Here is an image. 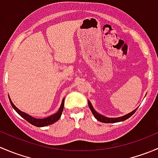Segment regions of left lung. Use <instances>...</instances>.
I'll list each match as a JSON object with an SVG mask.
<instances>
[{
    "instance_id": "8db88e82",
    "label": "left lung",
    "mask_w": 158,
    "mask_h": 158,
    "mask_svg": "<svg viewBox=\"0 0 158 158\" xmlns=\"http://www.w3.org/2000/svg\"><path fill=\"white\" fill-rule=\"evenodd\" d=\"M88 105H89V107L90 110H91L92 113L93 114V116H95V118H96V120H99V122H102V123H117V122H121V121H124V120H127L128 118L131 117V116H132L133 114H134V113L136 112V110H137V109H135L134 110H133L132 112H131V113H127V114L124 115V116H120V117H117V118H110V117H106V116H102V115L99 114V113H98L96 111V110L93 109V106H92L91 102H89V101L88 100Z\"/></svg>"
}]
</instances>
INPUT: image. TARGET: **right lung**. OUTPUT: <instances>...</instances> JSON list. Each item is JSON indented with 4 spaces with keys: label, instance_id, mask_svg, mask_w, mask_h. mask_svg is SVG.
Masks as SVG:
<instances>
[{
    "label": "right lung",
    "instance_id": "1",
    "mask_svg": "<svg viewBox=\"0 0 158 158\" xmlns=\"http://www.w3.org/2000/svg\"><path fill=\"white\" fill-rule=\"evenodd\" d=\"M9 99H10V104H11L12 107L15 109V111H16L17 113H18V114L21 116V117L24 118V120H27V121L28 122V123H30L31 124L34 125V126H35V127H45V126H48V125L52 124V123H56V121H58V120H59V118L61 117V115H62V111H63L64 99H62L61 106H60V108H59V110H58L57 113H56L55 114L52 115V116H48V117H46V118H44V119H36V118L32 117V116H30V115H28V114H27V113H24V112L21 111V110H18V109L17 108L15 105H14V103L12 102V101L10 100V97H9Z\"/></svg>",
    "mask_w": 158,
    "mask_h": 158
}]
</instances>
